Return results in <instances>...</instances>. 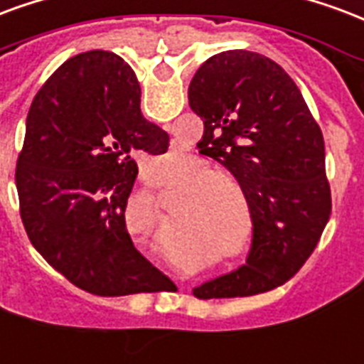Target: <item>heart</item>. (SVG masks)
Here are the masks:
<instances>
[{
  "label": "heart",
  "instance_id": "obj_1",
  "mask_svg": "<svg viewBox=\"0 0 364 364\" xmlns=\"http://www.w3.org/2000/svg\"><path fill=\"white\" fill-rule=\"evenodd\" d=\"M185 158L181 154H166L156 160V177L161 171H169L181 166ZM223 173L200 161L191 173L175 181L169 189L173 193H185V200L177 212V225H204L218 237L223 245L239 241L243 231V214L247 212V200L243 193L231 181H222ZM249 250V243H243L231 250V258H243Z\"/></svg>",
  "mask_w": 364,
  "mask_h": 364
}]
</instances>
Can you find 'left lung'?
I'll use <instances>...</instances> for the list:
<instances>
[{
	"label": "left lung",
	"instance_id": "8db88e82",
	"mask_svg": "<svg viewBox=\"0 0 364 364\" xmlns=\"http://www.w3.org/2000/svg\"><path fill=\"white\" fill-rule=\"evenodd\" d=\"M189 106L204 121L200 154L233 173L252 218L247 264L193 293L222 299L270 291L305 264L330 220L322 131L291 77L247 50L206 59L191 80Z\"/></svg>",
	"mask_w": 364,
	"mask_h": 364
}]
</instances>
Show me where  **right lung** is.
Returning <instances> with one entry per match:
<instances>
[{
	"label": "right lung",
	"mask_w": 364,
	"mask_h": 364,
	"mask_svg": "<svg viewBox=\"0 0 364 364\" xmlns=\"http://www.w3.org/2000/svg\"><path fill=\"white\" fill-rule=\"evenodd\" d=\"M169 136L141 114V85L114 52L67 59L32 100L17 160L26 235L46 262L82 291H154L166 276L134 249L125 208L136 156Z\"/></svg>",
	"instance_id": "right-lung-1"
}]
</instances>
